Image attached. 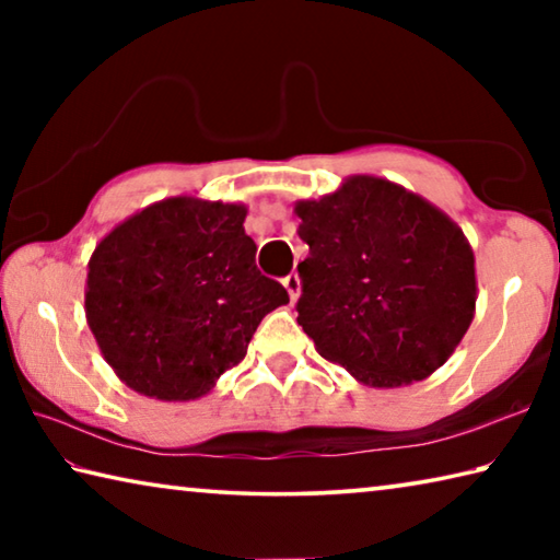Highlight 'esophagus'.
Segmentation results:
<instances>
[{
    "label": "esophagus",
    "instance_id": "34e87169",
    "mask_svg": "<svg viewBox=\"0 0 560 560\" xmlns=\"http://www.w3.org/2000/svg\"><path fill=\"white\" fill-rule=\"evenodd\" d=\"M283 287H287V291H289V299L296 301L301 296V279H299V273H289V277L283 279Z\"/></svg>",
    "mask_w": 560,
    "mask_h": 560
}]
</instances>
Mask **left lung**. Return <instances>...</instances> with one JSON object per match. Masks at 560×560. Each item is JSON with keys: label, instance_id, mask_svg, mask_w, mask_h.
Here are the masks:
<instances>
[{"label": "left lung", "instance_id": "left-lung-1", "mask_svg": "<svg viewBox=\"0 0 560 560\" xmlns=\"http://www.w3.org/2000/svg\"><path fill=\"white\" fill-rule=\"evenodd\" d=\"M299 326L358 383L402 387L430 377L477 308L474 252L440 207L375 175L299 200Z\"/></svg>", "mask_w": 560, "mask_h": 560}]
</instances>
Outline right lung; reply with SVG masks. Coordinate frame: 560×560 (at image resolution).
I'll use <instances>...</instances> for the list:
<instances>
[{"mask_svg": "<svg viewBox=\"0 0 560 560\" xmlns=\"http://www.w3.org/2000/svg\"><path fill=\"white\" fill-rule=\"evenodd\" d=\"M246 207L192 195L130 214L89 259L86 320L120 383L189 402L240 363L289 293L257 269Z\"/></svg>", "mask_w": 560, "mask_h": 560, "instance_id": "add662e5", "label": "right lung"}]
</instances>
